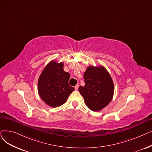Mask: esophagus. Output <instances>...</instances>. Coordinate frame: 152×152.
Masks as SVG:
<instances>
[{"label":"esophagus","mask_w":152,"mask_h":152,"mask_svg":"<svg viewBox=\"0 0 152 152\" xmlns=\"http://www.w3.org/2000/svg\"><path fill=\"white\" fill-rule=\"evenodd\" d=\"M78 88H79V85H78V84L76 85V86H75V90H77V89H78Z\"/></svg>","instance_id":"34e87169"}]
</instances>
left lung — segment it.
I'll return each instance as SVG.
<instances>
[{"mask_svg": "<svg viewBox=\"0 0 152 152\" xmlns=\"http://www.w3.org/2000/svg\"><path fill=\"white\" fill-rule=\"evenodd\" d=\"M85 85L79 91L86 104L92 111H99L107 105L114 94V83L103 66H89L84 74Z\"/></svg>", "mask_w": 152, "mask_h": 152, "instance_id": "8db88e82", "label": "left lung"}]
</instances>
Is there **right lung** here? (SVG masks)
<instances>
[{"mask_svg":"<svg viewBox=\"0 0 152 152\" xmlns=\"http://www.w3.org/2000/svg\"><path fill=\"white\" fill-rule=\"evenodd\" d=\"M70 75L63 69V63L52 61L45 68L38 83V94L42 99L53 107L63 105L75 90L68 84Z\"/></svg>","mask_w":152,"mask_h":152,"instance_id":"obj_1","label":"right lung"}]
</instances>
